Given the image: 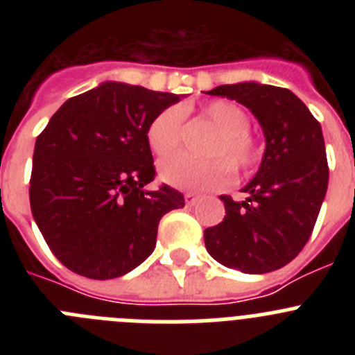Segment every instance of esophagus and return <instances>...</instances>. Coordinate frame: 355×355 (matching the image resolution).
Returning a JSON list of instances; mask_svg holds the SVG:
<instances>
[{
  "mask_svg": "<svg viewBox=\"0 0 355 355\" xmlns=\"http://www.w3.org/2000/svg\"><path fill=\"white\" fill-rule=\"evenodd\" d=\"M199 200V197L193 196V193H184V205L187 206H193Z\"/></svg>",
  "mask_w": 355,
  "mask_h": 355,
  "instance_id": "1",
  "label": "esophagus"
}]
</instances>
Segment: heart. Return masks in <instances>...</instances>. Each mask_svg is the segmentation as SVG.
<instances>
[{
  "label": "heart",
  "instance_id": "1",
  "mask_svg": "<svg viewBox=\"0 0 355 355\" xmlns=\"http://www.w3.org/2000/svg\"><path fill=\"white\" fill-rule=\"evenodd\" d=\"M202 115L218 128V135L208 144L206 155L216 158L193 159L174 156L159 165V178L184 192H208L231 183L234 174H249L259 162V149L249 135L250 119L241 106L225 99H215L202 106ZM183 133V112L168 106L147 126V144L158 158L178 150Z\"/></svg>",
  "mask_w": 355,
  "mask_h": 355
}]
</instances>
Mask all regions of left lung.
I'll use <instances>...</instances> for the list:
<instances>
[{
    "instance_id": "obj_1",
    "label": "left lung",
    "mask_w": 355,
    "mask_h": 355,
    "mask_svg": "<svg viewBox=\"0 0 355 355\" xmlns=\"http://www.w3.org/2000/svg\"><path fill=\"white\" fill-rule=\"evenodd\" d=\"M209 96L247 106L265 133L261 167L236 202L224 200L225 216L205 231L208 252L227 268L266 274L299 256L313 233L329 183L320 122L288 89L272 85H220Z\"/></svg>"
}]
</instances>
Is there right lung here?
I'll return each instance as SVG.
<instances>
[{
    "label": "right lung",
    "mask_w": 355,
    "mask_h": 355,
    "mask_svg": "<svg viewBox=\"0 0 355 355\" xmlns=\"http://www.w3.org/2000/svg\"><path fill=\"white\" fill-rule=\"evenodd\" d=\"M180 97L105 81L67 99L37 137L31 213L69 270L99 281L128 274L155 250L162 216L184 206L168 184L144 188L156 175L147 126Z\"/></svg>",
    "instance_id": "obj_1"
}]
</instances>
